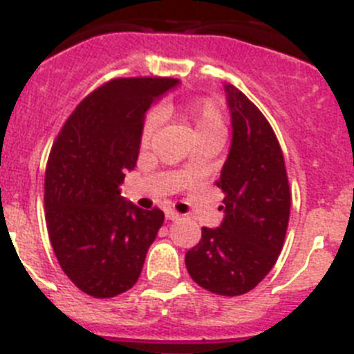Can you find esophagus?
Segmentation results:
<instances>
[{
    "label": "esophagus",
    "mask_w": 354,
    "mask_h": 354,
    "mask_svg": "<svg viewBox=\"0 0 354 354\" xmlns=\"http://www.w3.org/2000/svg\"><path fill=\"white\" fill-rule=\"evenodd\" d=\"M165 218H167V221H178V218H180V213L174 212V209H165Z\"/></svg>",
    "instance_id": "1"
}]
</instances>
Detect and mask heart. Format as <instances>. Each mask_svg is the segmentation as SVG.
I'll list each match as a JSON object with an SVG mask.
<instances>
[{"mask_svg":"<svg viewBox=\"0 0 354 354\" xmlns=\"http://www.w3.org/2000/svg\"><path fill=\"white\" fill-rule=\"evenodd\" d=\"M167 114H178L183 120L192 125L197 141L205 139H218L222 141L225 136V116L222 107L215 98L201 97L194 100L185 102V104H174V102H165L160 111H149L142 120L141 125V146L146 148L153 141L155 133L162 123V116Z\"/></svg>","mask_w":354,"mask_h":354,"instance_id":"1","label":"heart"}]
</instances>
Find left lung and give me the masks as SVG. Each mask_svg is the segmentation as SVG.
Segmentation results:
<instances>
[{"label":"left lung","mask_w":354,"mask_h":354,"mask_svg":"<svg viewBox=\"0 0 354 354\" xmlns=\"http://www.w3.org/2000/svg\"><path fill=\"white\" fill-rule=\"evenodd\" d=\"M232 142L216 187L224 192L221 227H203L185 264L201 288L240 296L268 275L284 247L291 192L272 125L236 86L225 84Z\"/></svg>","instance_id":"8db88e82"}]
</instances>
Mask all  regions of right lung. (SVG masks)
Wrapping results in <instances>:
<instances>
[{
  "instance_id": "add662e5",
  "label": "right lung",
  "mask_w": 354,
  "mask_h": 354,
  "mask_svg": "<svg viewBox=\"0 0 354 354\" xmlns=\"http://www.w3.org/2000/svg\"><path fill=\"white\" fill-rule=\"evenodd\" d=\"M178 84L171 77H120L91 91L68 116L46 169V222L59 266L82 292L113 298L141 275L164 212L120 196L136 167L145 113Z\"/></svg>"
}]
</instances>
